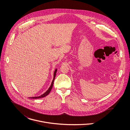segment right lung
<instances>
[{"label": "right lung", "instance_id": "add662e5", "mask_svg": "<svg viewBox=\"0 0 130 130\" xmlns=\"http://www.w3.org/2000/svg\"><path fill=\"white\" fill-rule=\"evenodd\" d=\"M56 72H57V69H56L55 72H54V78H53V81L52 82V84H51V85L50 86V88H48V89L44 93H43L42 94H41V95L40 96H34V97H30L29 98L30 99H40V98H44L45 96H46V95H47L50 93L51 92V90L53 88V84H54V80H55V76H56Z\"/></svg>", "mask_w": 130, "mask_h": 130}]
</instances>
